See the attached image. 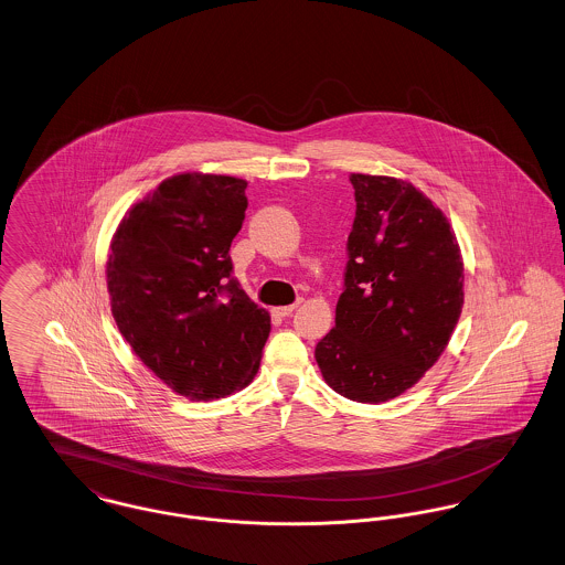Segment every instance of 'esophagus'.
<instances>
[{
  "instance_id": "1",
  "label": "esophagus",
  "mask_w": 565,
  "mask_h": 565,
  "mask_svg": "<svg viewBox=\"0 0 565 565\" xmlns=\"http://www.w3.org/2000/svg\"><path fill=\"white\" fill-rule=\"evenodd\" d=\"M300 302H302V300H296L295 305H286V307H275L273 313H275L277 318H288V316H292V311H295Z\"/></svg>"
}]
</instances>
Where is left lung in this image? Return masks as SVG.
Here are the masks:
<instances>
[{"label":"left lung","mask_w":565,"mask_h":565,"mask_svg":"<svg viewBox=\"0 0 565 565\" xmlns=\"http://www.w3.org/2000/svg\"><path fill=\"white\" fill-rule=\"evenodd\" d=\"M350 180L345 286L316 360L337 394L387 403L447 348L463 305V263L449 220L424 192L385 175Z\"/></svg>","instance_id":"8db88e82"}]
</instances>
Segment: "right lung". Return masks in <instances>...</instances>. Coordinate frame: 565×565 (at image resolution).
I'll return each mask as SVG.
<instances>
[{"instance_id": "1", "label": "right lung", "mask_w": 565, "mask_h": 565, "mask_svg": "<svg viewBox=\"0 0 565 565\" xmlns=\"http://www.w3.org/2000/svg\"><path fill=\"white\" fill-rule=\"evenodd\" d=\"M247 182L180 173L134 205L108 258L111 316L137 358L190 401L224 398L260 366L270 316L233 277Z\"/></svg>"}]
</instances>
